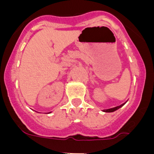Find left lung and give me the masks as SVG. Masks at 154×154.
I'll return each mask as SVG.
<instances>
[{"label": "left lung", "mask_w": 154, "mask_h": 154, "mask_svg": "<svg viewBox=\"0 0 154 154\" xmlns=\"http://www.w3.org/2000/svg\"><path fill=\"white\" fill-rule=\"evenodd\" d=\"M125 103H123V104H121L120 106H118L114 107V108L108 109H104V110H103V111H104V112H114V111H116V110H117L118 109H119V108H120V107L123 106L125 104Z\"/></svg>", "instance_id": "left-lung-1"}]
</instances>
